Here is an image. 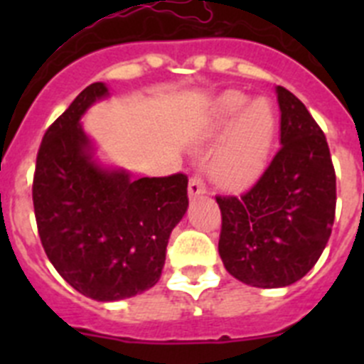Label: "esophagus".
<instances>
[{"label": "esophagus", "instance_id": "34e87169", "mask_svg": "<svg viewBox=\"0 0 364 364\" xmlns=\"http://www.w3.org/2000/svg\"><path fill=\"white\" fill-rule=\"evenodd\" d=\"M188 193H189V198H191V200L193 198H197V197H200V195H205V193H208L205 182L200 175L191 176V180H189Z\"/></svg>", "mask_w": 364, "mask_h": 364}]
</instances>
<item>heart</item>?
I'll list each match as a JSON object with an SVG mask.
<instances>
[{
  "label": "heart",
  "instance_id": "obj_1",
  "mask_svg": "<svg viewBox=\"0 0 364 364\" xmlns=\"http://www.w3.org/2000/svg\"><path fill=\"white\" fill-rule=\"evenodd\" d=\"M220 142L210 160V175L228 189L244 188L262 173L272 154L277 114L266 98L250 100L240 91L217 98L211 117V136Z\"/></svg>",
  "mask_w": 364,
  "mask_h": 364
}]
</instances>
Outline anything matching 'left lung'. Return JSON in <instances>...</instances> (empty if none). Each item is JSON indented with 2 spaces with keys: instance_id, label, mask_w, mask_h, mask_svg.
<instances>
[{
  "instance_id": "1",
  "label": "left lung",
  "mask_w": 364,
  "mask_h": 364,
  "mask_svg": "<svg viewBox=\"0 0 364 364\" xmlns=\"http://www.w3.org/2000/svg\"><path fill=\"white\" fill-rule=\"evenodd\" d=\"M281 149L242 197H217L218 253L255 288H284L319 260L336 217V171L326 136L301 100L277 85Z\"/></svg>"
}]
</instances>
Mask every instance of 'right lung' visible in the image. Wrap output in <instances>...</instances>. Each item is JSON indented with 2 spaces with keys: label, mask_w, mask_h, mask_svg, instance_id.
Here are the masks:
<instances>
[{
  "label": "right lung",
  "mask_w": 364,
  "mask_h": 364,
  "mask_svg": "<svg viewBox=\"0 0 364 364\" xmlns=\"http://www.w3.org/2000/svg\"><path fill=\"white\" fill-rule=\"evenodd\" d=\"M107 96L105 83H91L50 125L32 184L45 253L74 290L100 302L133 297L159 282L169 235L189 204L182 173L133 180L96 159L80 120Z\"/></svg>",
  "instance_id": "add662e5"
}]
</instances>
